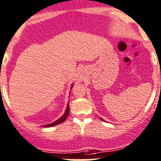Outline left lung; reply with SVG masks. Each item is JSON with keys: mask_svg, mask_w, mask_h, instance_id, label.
Instances as JSON below:
<instances>
[{"mask_svg": "<svg viewBox=\"0 0 161 161\" xmlns=\"http://www.w3.org/2000/svg\"><path fill=\"white\" fill-rule=\"evenodd\" d=\"M100 119H102V120H103V119H101V118H100Z\"/></svg>", "mask_w": 161, "mask_h": 161, "instance_id": "obj_1", "label": "left lung"}]
</instances>
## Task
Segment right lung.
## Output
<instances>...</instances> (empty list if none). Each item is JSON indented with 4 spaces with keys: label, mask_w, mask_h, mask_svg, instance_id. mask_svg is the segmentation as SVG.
Returning a JSON list of instances; mask_svg holds the SVG:
<instances>
[{
    "label": "right lung",
    "mask_w": 161,
    "mask_h": 161,
    "mask_svg": "<svg viewBox=\"0 0 161 161\" xmlns=\"http://www.w3.org/2000/svg\"><path fill=\"white\" fill-rule=\"evenodd\" d=\"M74 84H72L71 85V87H70V89H72V87H73ZM69 111H70V107H69V103H67V106H66V111H65V113L63 114V115L62 117H60V118L58 119H57L56 121H54L53 123H51V124H46V125H44L43 127H53V126L55 125H58V124H62L63 122H64L65 120L67 119L68 115H69Z\"/></svg>",
    "instance_id": "obj_1"
}]
</instances>
